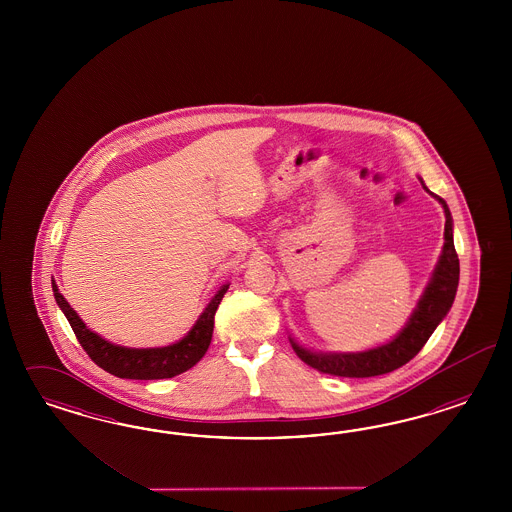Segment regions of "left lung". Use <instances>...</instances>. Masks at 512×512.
<instances>
[{"mask_svg":"<svg viewBox=\"0 0 512 512\" xmlns=\"http://www.w3.org/2000/svg\"><path fill=\"white\" fill-rule=\"evenodd\" d=\"M434 197L441 202L445 210V244L432 279L424 295L420 296L419 306L411 313L402 332L385 345L360 353H315L291 338V345L300 360L328 375L373 377L398 370L424 347V343L434 334L437 325L452 308L460 279V261L452 240V216L449 206L441 197Z\"/></svg>","mask_w":512,"mask_h":512,"instance_id":"8db88e82","label":"left lung"}]
</instances>
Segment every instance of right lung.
I'll return each mask as SVG.
<instances>
[{
	"instance_id": "1",
	"label": "right lung",
	"mask_w": 512,
	"mask_h": 512,
	"mask_svg": "<svg viewBox=\"0 0 512 512\" xmlns=\"http://www.w3.org/2000/svg\"><path fill=\"white\" fill-rule=\"evenodd\" d=\"M229 283H225L217 295L210 300L206 310L202 311L197 323L187 332L182 340L167 345V347H154V349H131L114 345L110 341L97 336L88 326L82 323L77 311L69 306L63 298L56 281L52 279V291L58 306L62 308L69 325L73 328L82 349L88 353L93 362L103 368L105 372L112 373L122 379H169L178 373H184L193 368L208 351L214 332V315L223 295L227 293Z\"/></svg>"
}]
</instances>
